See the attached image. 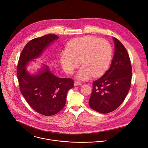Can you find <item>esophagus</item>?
Instances as JSON below:
<instances>
[{
    "instance_id": "esophagus-1",
    "label": "esophagus",
    "mask_w": 148,
    "mask_h": 148,
    "mask_svg": "<svg viewBox=\"0 0 148 148\" xmlns=\"http://www.w3.org/2000/svg\"><path fill=\"white\" fill-rule=\"evenodd\" d=\"M81 85H82V84L79 82H75L74 83V86H79Z\"/></svg>"
}]
</instances>
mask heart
<instances>
[{"mask_svg":"<svg viewBox=\"0 0 148 148\" xmlns=\"http://www.w3.org/2000/svg\"><path fill=\"white\" fill-rule=\"evenodd\" d=\"M112 57V49L106 40L94 36H85L72 40L60 55L63 70L72 73L79 64L76 75L79 80H87L92 76H99L108 69Z\"/></svg>","mask_w":148,"mask_h":148,"instance_id":"1","label":"heart"}]
</instances>
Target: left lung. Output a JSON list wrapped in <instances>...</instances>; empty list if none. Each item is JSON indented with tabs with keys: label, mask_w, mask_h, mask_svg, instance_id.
<instances>
[{
	"label": "left lung",
	"mask_w": 148,
	"mask_h": 148,
	"mask_svg": "<svg viewBox=\"0 0 148 148\" xmlns=\"http://www.w3.org/2000/svg\"><path fill=\"white\" fill-rule=\"evenodd\" d=\"M114 53L110 68L93 82L89 101V106L101 113L116 109L124 101L130 89L132 66L126 49L116 38H113Z\"/></svg>",
	"instance_id": "obj_1"
}]
</instances>
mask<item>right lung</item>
<instances>
[{"instance_id": "add662e5", "label": "right lung", "mask_w": 148, "mask_h": 148, "mask_svg": "<svg viewBox=\"0 0 148 148\" xmlns=\"http://www.w3.org/2000/svg\"><path fill=\"white\" fill-rule=\"evenodd\" d=\"M58 38L56 35H46L31 40L24 47L17 68L22 94L33 109L45 116L53 115L63 108L73 80L58 77L45 64L35 74L30 73L27 67Z\"/></svg>"}]
</instances>
